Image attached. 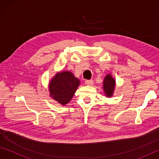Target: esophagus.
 <instances>
[{"mask_svg": "<svg viewBox=\"0 0 159 159\" xmlns=\"http://www.w3.org/2000/svg\"><path fill=\"white\" fill-rule=\"evenodd\" d=\"M93 84V80H87L85 81V85H88V86L92 85Z\"/></svg>", "mask_w": 159, "mask_h": 159, "instance_id": "obj_1", "label": "esophagus"}]
</instances>
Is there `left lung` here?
<instances>
[{"label":"left lung","instance_id":"8db88e82","mask_svg":"<svg viewBox=\"0 0 159 159\" xmlns=\"http://www.w3.org/2000/svg\"><path fill=\"white\" fill-rule=\"evenodd\" d=\"M115 87H116V80L111 76V74H107L103 81V89L104 93L108 98L113 96Z\"/></svg>","mask_w":159,"mask_h":159}]
</instances>
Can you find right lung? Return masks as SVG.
Instances as JSON below:
<instances>
[{
	"label": "right lung",
	"instance_id": "right-lung-1",
	"mask_svg": "<svg viewBox=\"0 0 159 159\" xmlns=\"http://www.w3.org/2000/svg\"><path fill=\"white\" fill-rule=\"evenodd\" d=\"M79 85V80L72 72H58L49 83L50 96L58 103L66 105L72 100Z\"/></svg>",
	"mask_w": 159,
	"mask_h": 159
}]
</instances>
